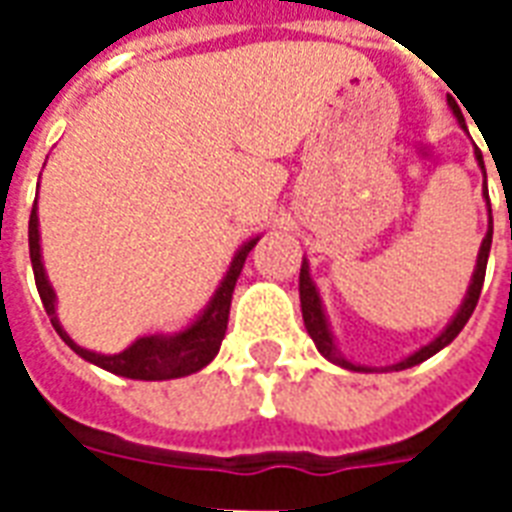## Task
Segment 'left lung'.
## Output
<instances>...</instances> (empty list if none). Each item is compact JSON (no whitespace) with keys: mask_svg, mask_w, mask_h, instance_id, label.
Returning a JSON list of instances; mask_svg holds the SVG:
<instances>
[{"mask_svg":"<svg viewBox=\"0 0 512 512\" xmlns=\"http://www.w3.org/2000/svg\"><path fill=\"white\" fill-rule=\"evenodd\" d=\"M450 104V101H447ZM452 115L458 120V126L466 128V120H463L461 109L455 104H450ZM474 158H477V167L483 169V178H485V161L483 153L474 147ZM483 197L485 205H488V233H485L483 244H480V252H477V263H474L472 279H469V288H466V296H463L461 307L458 312L452 315L450 323L441 329V334H436L430 343H425L422 348H417L414 354L403 356L400 362L395 365H386V367H367L359 365V362H351V359H345L340 354V348H337V340H334L332 332V323H329V315H326V307H323L321 299V290L318 285L312 282L310 274V260L304 257L301 260V274H299V299H301V315H304V326H307V334L312 337V343L315 348L321 351L323 359H329L332 365L345 367V370H351V373H397V370H408V367L419 365V362H425L433 354H439L441 348H447V345L461 334V329L466 326V321L472 318L474 307H477V299H480V290H483V279H485V266H488V252H491V238H494V219H491V202H488V189H485L483 183Z\"/></svg>","mask_w":512,"mask_h":512,"instance_id":"1","label":"left lung"}]
</instances>
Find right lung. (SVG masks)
<instances>
[{
	"label": "right lung",
	"mask_w": 512,
	"mask_h": 512,
	"mask_svg": "<svg viewBox=\"0 0 512 512\" xmlns=\"http://www.w3.org/2000/svg\"><path fill=\"white\" fill-rule=\"evenodd\" d=\"M257 241H260V235L249 238L235 249L233 260L224 271L219 288L213 290L211 301L183 329L169 334H142L128 348H123L120 354H98V351H90V348H82L76 343L71 334L65 332L60 318H57V293H54V285L49 282V274H46V266H43V249H40L38 200H35L32 213H29V260H32L35 285H38L46 315L51 318V326L57 329L62 343L68 345L73 354L82 356L84 362L101 367V370H109L115 376L134 378V381H169V378L191 376V373L211 365L213 356L219 354V348H222L224 332H227L235 282L241 277V268H244L246 257L255 249Z\"/></svg>",
	"instance_id": "1"
}]
</instances>
